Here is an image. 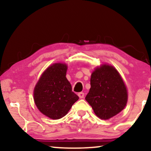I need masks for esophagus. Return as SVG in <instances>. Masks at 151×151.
Returning a JSON list of instances; mask_svg holds the SVG:
<instances>
[{
    "label": "esophagus",
    "instance_id": "1",
    "mask_svg": "<svg viewBox=\"0 0 151 151\" xmlns=\"http://www.w3.org/2000/svg\"><path fill=\"white\" fill-rule=\"evenodd\" d=\"M78 96H79V98H84V93H82V92L78 93Z\"/></svg>",
    "mask_w": 151,
    "mask_h": 151
}]
</instances>
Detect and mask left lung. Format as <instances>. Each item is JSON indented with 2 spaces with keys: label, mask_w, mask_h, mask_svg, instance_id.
<instances>
[{
  "label": "left lung",
  "mask_w": 151,
  "mask_h": 151,
  "mask_svg": "<svg viewBox=\"0 0 151 151\" xmlns=\"http://www.w3.org/2000/svg\"><path fill=\"white\" fill-rule=\"evenodd\" d=\"M85 100L99 118L109 119L127 106L128 90L118 71L104 63L96 67L91 76V88Z\"/></svg>",
  "instance_id": "obj_1"
}]
</instances>
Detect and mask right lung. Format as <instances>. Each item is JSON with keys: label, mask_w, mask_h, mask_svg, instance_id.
Listing matches in <instances>:
<instances>
[{"label": "right lung", "mask_w": 151, "mask_h": 151, "mask_svg": "<svg viewBox=\"0 0 151 151\" xmlns=\"http://www.w3.org/2000/svg\"><path fill=\"white\" fill-rule=\"evenodd\" d=\"M68 66L56 63L42 73L34 89V100L39 111L52 119L65 116L79 99L66 78Z\"/></svg>", "instance_id": "right-lung-1"}]
</instances>
